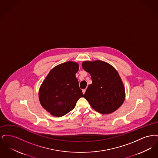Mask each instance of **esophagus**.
Here are the masks:
<instances>
[{
  "instance_id": "obj_1",
  "label": "esophagus",
  "mask_w": 158,
  "mask_h": 158,
  "mask_svg": "<svg viewBox=\"0 0 158 158\" xmlns=\"http://www.w3.org/2000/svg\"><path fill=\"white\" fill-rule=\"evenodd\" d=\"M85 92H86V89H83L82 92L83 94H85Z\"/></svg>"
}]
</instances>
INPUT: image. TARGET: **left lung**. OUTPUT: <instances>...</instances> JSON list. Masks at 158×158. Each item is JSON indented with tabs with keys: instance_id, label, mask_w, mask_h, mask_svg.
<instances>
[{
	"instance_id": "8db88e82",
	"label": "left lung",
	"mask_w": 158,
	"mask_h": 158,
	"mask_svg": "<svg viewBox=\"0 0 158 158\" xmlns=\"http://www.w3.org/2000/svg\"><path fill=\"white\" fill-rule=\"evenodd\" d=\"M82 68L90 74L92 81L84 98L99 113L106 114L117 110L125 99L124 85L117 70L100 60L84 61Z\"/></svg>"
}]
</instances>
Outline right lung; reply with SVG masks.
I'll return each instance as SVG.
<instances>
[{"mask_svg": "<svg viewBox=\"0 0 158 158\" xmlns=\"http://www.w3.org/2000/svg\"><path fill=\"white\" fill-rule=\"evenodd\" d=\"M79 65L68 61L50 72L39 91L41 105L55 117H62L72 111L77 100L83 97L75 74Z\"/></svg>", "mask_w": 158, "mask_h": 158, "instance_id": "1", "label": "right lung"}]
</instances>
